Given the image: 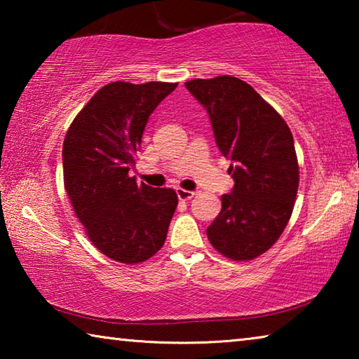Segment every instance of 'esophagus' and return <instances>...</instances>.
Returning <instances> with one entry per match:
<instances>
[{
  "label": "esophagus",
  "instance_id": "1",
  "mask_svg": "<svg viewBox=\"0 0 359 359\" xmlns=\"http://www.w3.org/2000/svg\"><path fill=\"white\" fill-rule=\"evenodd\" d=\"M177 196L180 201H188V199H191L194 196V191H190V190H184V188H177Z\"/></svg>",
  "mask_w": 359,
  "mask_h": 359
}]
</instances>
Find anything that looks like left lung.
Listing matches in <instances>:
<instances>
[{
	"instance_id": "8db88e82",
	"label": "left lung",
	"mask_w": 359,
	"mask_h": 359,
	"mask_svg": "<svg viewBox=\"0 0 359 359\" xmlns=\"http://www.w3.org/2000/svg\"><path fill=\"white\" fill-rule=\"evenodd\" d=\"M185 87L208 111L234 179L208 238L223 257L255 259L278 241L294 208L299 165L293 135L282 115L238 77L194 79Z\"/></svg>"
}]
</instances>
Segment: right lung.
Here are the masks:
<instances>
[{
  "label": "right lung",
  "instance_id": "obj_1",
  "mask_svg": "<svg viewBox=\"0 0 359 359\" xmlns=\"http://www.w3.org/2000/svg\"><path fill=\"white\" fill-rule=\"evenodd\" d=\"M175 87L107 83L65 136L63 179L72 209L92 244L118 263L137 264L154 257L177 208L172 188L137 184L128 175L150 114Z\"/></svg>",
  "mask_w": 359,
  "mask_h": 359
}]
</instances>
